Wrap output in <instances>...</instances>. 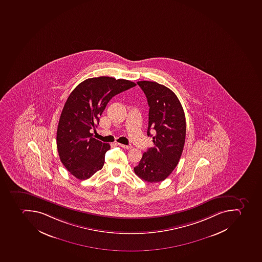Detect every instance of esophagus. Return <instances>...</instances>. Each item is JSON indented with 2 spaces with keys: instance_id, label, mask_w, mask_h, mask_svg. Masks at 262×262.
Returning a JSON list of instances; mask_svg holds the SVG:
<instances>
[{
  "instance_id": "1",
  "label": "esophagus",
  "mask_w": 262,
  "mask_h": 262,
  "mask_svg": "<svg viewBox=\"0 0 262 262\" xmlns=\"http://www.w3.org/2000/svg\"><path fill=\"white\" fill-rule=\"evenodd\" d=\"M118 145H119L120 146L122 147V148H124V149H129L132 148L130 145H122V144H118Z\"/></svg>"
}]
</instances>
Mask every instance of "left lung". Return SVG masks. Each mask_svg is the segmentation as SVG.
Instances as JSON below:
<instances>
[{
	"label": "left lung",
	"instance_id": "left-lung-1",
	"mask_svg": "<svg viewBox=\"0 0 262 262\" xmlns=\"http://www.w3.org/2000/svg\"><path fill=\"white\" fill-rule=\"evenodd\" d=\"M149 104L148 136L153 146L143 154L135 173L148 182L165 180L178 165L186 138V117L180 101L170 89L157 82L138 81ZM154 136L150 134V132Z\"/></svg>",
	"mask_w": 262,
	"mask_h": 262
}]
</instances>
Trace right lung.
Masks as SVG:
<instances>
[{"instance_id":"1","label":"right lung","mask_w":262,"mask_h":262,"mask_svg":"<svg viewBox=\"0 0 262 262\" xmlns=\"http://www.w3.org/2000/svg\"><path fill=\"white\" fill-rule=\"evenodd\" d=\"M130 80L100 76L81 82L66 102L57 130V146L63 165L75 178L85 180L102 169L110 145L93 137L110 99L134 87Z\"/></svg>"}]
</instances>
